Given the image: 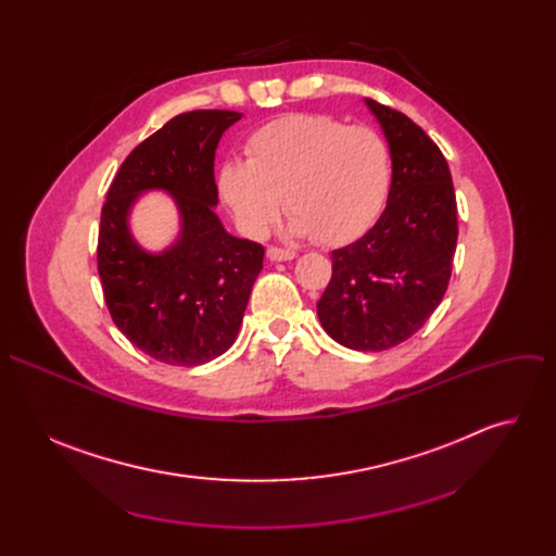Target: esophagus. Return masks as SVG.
I'll list each match as a JSON object with an SVG mask.
<instances>
[{"instance_id": "esophagus-1", "label": "esophagus", "mask_w": 556, "mask_h": 556, "mask_svg": "<svg viewBox=\"0 0 556 556\" xmlns=\"http://www.w3.org/2000/svg\"><path fill=\"white\" fill-rule=\"evenodd\" d=\"M266 257H268L270 262H290V260L296 257V253H294V251H288V249L270 247V249L266 251Z\"/></svg>"}]
</instances>
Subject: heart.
<instances>
[{
  "label": "heart",
  "instance_id": "1",
  "mask_svg": "<svg viewBox=\"0 0 556 556\" xmlns=\"http://www.w3.org/2000/svg\"><path fill=\"white\" fill-rule=\"evenodd\" d=\"M249 161H228L217 178L219 195L237 226L262 240L281 213L292 235L343 244L382 211L391 165L382 136L369 127L316 114H292L257 129Z\"/></svg>",
  "mask_w": 556,
  "mask_h": 556
}]
</instances>
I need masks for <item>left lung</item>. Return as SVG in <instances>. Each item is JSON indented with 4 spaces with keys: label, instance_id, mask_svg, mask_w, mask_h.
I'll use <instances>...</instances> for the list:
<instances>
[{
    "label": "left lung",
    "instance_id": "1",
    "mask_svg": "<svg viewBox=\"0 0 556 556\" xmlns=\"http://www.w3.org/2000/svg\"><path fill=\"white\" fill-rule=\"evenodd\" d=\"M391 155V187L378 222L332 251V279L316 303L324 330L356 352L414 337L440 305L457 242V204L438 144L405 114L365 99Z\"/></svg>",
    "mask_w": 556,
    "mask_h": 556
}]
</instances>
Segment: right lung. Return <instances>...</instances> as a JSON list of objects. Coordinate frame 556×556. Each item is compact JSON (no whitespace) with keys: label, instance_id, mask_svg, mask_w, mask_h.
<instances>
[{"label":"right lung","instance_id":"1","mask_svg":"<svg viewBox=\"0 0 556 556\" xmlns=\"http://www.w3.org/2000/svg\"><path fill=\"white\" fill-rule=\"evenodd\" d=\"M240 118L228 110L172 118L125 157L101 211L97 255L112 319L140 352L167 365L222 356L264 268V247L230 235L215 215V149ZM151 190L167 192L181 217L163 252L142 250L130 232V211Z\"/></svg>","mask_w":556,"mask_h":556}]
</instances>
